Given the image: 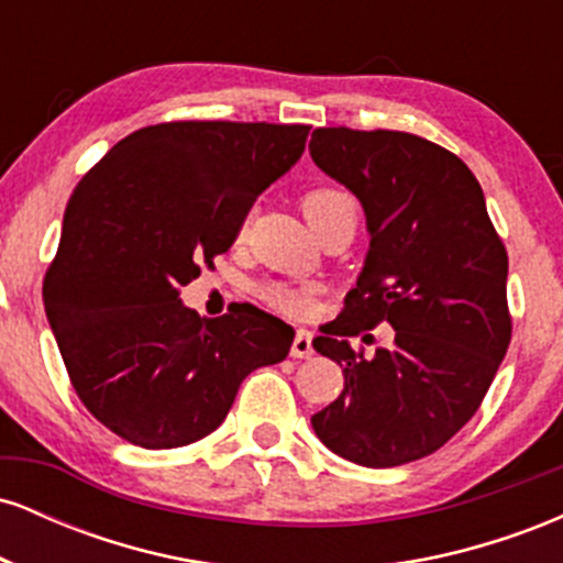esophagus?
I'll return each instance as SVG.
<instances>
[{
  "instance_id": "esophagus-1",
  "label": "esophagus",
  "mask_w": 563,
  "mask_h": 563,
  "mask_svg": "<svg viewBox=\"0 0 563 563\" xmlns=\"http://www.w3.org/2000/svg\"><path fill=\"white\" fill-rule=\"evenodd\" d=\"M290 354H294L296 360H309L314 354L312 333H309L307 328H299V331H296V339H294V346H290Z\"/></svg>"
}]
</instances>
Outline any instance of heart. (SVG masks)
Wrapping results in <instances>:
<instances>
[{
	"instance_id": "obj_1",
	"label": "heart",
	"mask_w": 563,
	"mask_h": 563,
	"mask_svg": "<svg viewBox=\"0 0 563 563\" xmlns=\"http://www.w3.org/2000/svg\"><path fill=\"white\" fill-rule=\"evenodd\" d=\"M301 209L307 222L312 224V230H320L328 219H333L339 211H357V203H354L352 196L346 192L333 190V187H320V190L307 192L301 200ZM262 299L275 307L277 312L286 314H307L312 309V290L309 288H296V286H286V283H269V286L262 288Z\"/></svg>"
}]
</instances>
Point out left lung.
Listing matches in <instances>:
<instances>
[{"label":"left lung","mask_w":563,"mask_h":563,"mask_svg":"<svg viewBox=\"0 0 563 563\" xmlns=\"http://www.w3.org/2000/svg\"><path fill=\"white\" fill-rule=\"evenodd\" d=\"M309 153L360 200L371 235L344 312L312 341L344 373L312 429L360 466H402L471 421L506 357V249L474 174L434 142L333 126L314 129ZM378 321L393 344L354 353L347 335Z\"/></svg>","instance_id":"left-lung-1"}]
</instances>
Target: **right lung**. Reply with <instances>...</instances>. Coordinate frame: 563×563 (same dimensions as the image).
<instances>
[{"instance_id": "obj_1", "label": "right lung", "mask_w": 563, "mask_h": 563, "mask_svg": "<svg viewBox=\"0 0 563 563\" xmlns=\"http://www.w3.org/2000/svg\"><path fill=\"white\" fill-rule=\"evenodd\" d=\"M307 134L301 124L145 126L76 185L44 312L76 394L113 434L147 450L198 442L251 371L288 357L296 333L283 320L251 303L200 318L179 288L230 249Z\"/></svg>"}]
</instances>
